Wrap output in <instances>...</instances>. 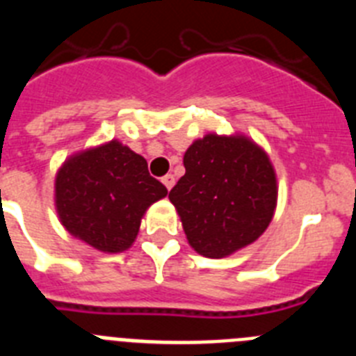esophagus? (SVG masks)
Segmentation results:
<instances>
[{"mask_svg": "<svg viewBox=\"0 0 356 356\" xmlns=\"http://www.w3.org/2000/svg\"><path fill=\"white\" fill-rule=\"evenodd\" d=\"M162 184L165 185V188H168V191H171L172 185H175V176H172V175L162 176Z\"/></svg>", "mask_w": 356, "mask_h": 356, "instance_id": "obj_1", "label": "esophagus"}]
</instances>
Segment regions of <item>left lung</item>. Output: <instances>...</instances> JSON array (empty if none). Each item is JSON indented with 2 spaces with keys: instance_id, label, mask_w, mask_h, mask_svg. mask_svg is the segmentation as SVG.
Instances as JSON below:
<instances>
[{
  "instance_id": "left-lung-1",
  "label": "left lung",
  "mask_w": 356,
  "mask_h": 356,
  "mask_svg": "<svg viewBox=\"0 0 356 356\" xmlns=\"http://www.w3.org/2000/svg\"><path fill=\"white\" fill-rule=\"evenodd\" d=\"M184 165L169 200L197 253L221 259L264 234L275 213L276 176L257 144L210 134L185 151Z\"/></svg>"
}]
</instances>
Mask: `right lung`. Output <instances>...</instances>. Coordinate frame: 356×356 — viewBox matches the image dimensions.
Instances as JSON below:
<instances>
[{"label": "right lung", "instance_id": "1", "mask_svg": "<svg viewBox=\"0 0 356 356\" xmlns=\"http://www.w3.org/2000/svg\"><path fill=\"white\" fill-rule=\"evenodd\" d=\"M165 194L146 160L118 140L69 159L55 184L65 229L108 253L131 246L146 209Z\"/></svg>", "mask_w": 356, "mask_h": 356}]
</instances>
